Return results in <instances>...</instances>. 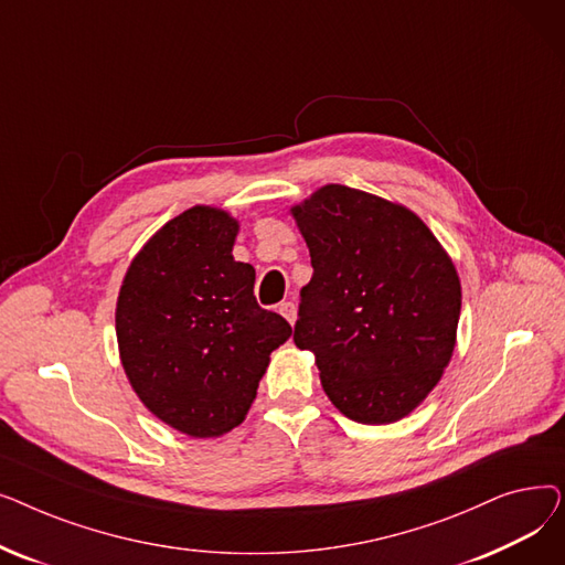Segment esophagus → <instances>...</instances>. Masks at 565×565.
Listing matches in <instances>:
<instances>
[{"label":"esophagus","instance_id":"obj_1","mask_svg":"<svg viewBox=\"0 0 565 565\" xmlns=\"http://www.w3.org/2000/svg\"><path fill=\"white\" fill-rule=\"evenodd\" d=\"M279 313L292 324L295 318H298V307H295L292 302H281V305H279Z\"/></svg>","mask_w":565,"mask_h":565}]
</instances>
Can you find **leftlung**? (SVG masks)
Segmentation results:
<instances>
[{"instance_id":"left-lung-1","label":"left lung","mask_w":565,"mask_h":565,"mask_svg":"<svg viewBox=\"0 0 565 565\" xmlns=\"http://www.w3.org/2000/svg\"><path fill=\"white\" fill-rule=\"evenodd\" d=\"M290 213L313 277L292 341L316 354L324 394L348 419L394 424L439 382L456 348L460 279L405 205L324 185Z\"/></svg>"}]
</instances>
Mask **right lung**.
Instances as JSON below:
<instances>
[{
    "label": "right lung",
    "mask_w": 565,
    "mask_h": 565,
    "mask_svg": "<svg viewBox=\"0 0 565 565\" xmlns=\"http://www.w3.org/2000/svg\"><path fill=\"white\" fill-rule=\"evenodd\" d=\"M237 220L194 205L132 258L116 302L121 364L139 401L190 437L243 424L270 352L290 324L254 298L256 273L233 258Z\"/></svg>",
    "instance_id": "right-lung-1"
}]
</instances>
